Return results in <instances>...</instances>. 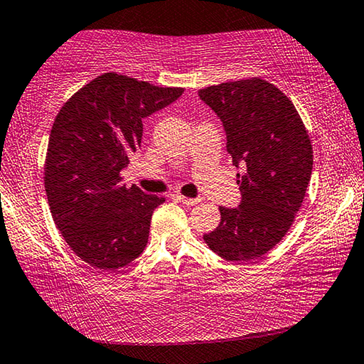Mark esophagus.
<instances>
[{
  "instance_id": "34e87169",
  "label": "esophagus",
  "mask_w": 364,
  "mask_h": 364,
  "mask_svg": "<svg viewBox=\"0 0 364 364\" xmlns=\"http://www.w3.org/2000/svg\"><path fill=\"white\" fill-rule=\"evenodd\" d=\"M173 199H176L178 202H181V204H184V205H196V204H199V202H200L199 197L193 199V197H184L181 194H175Z\"/></svg>"
}]
</instances>
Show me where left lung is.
<instances>
[{
    "mask_svg": "<svg viewBox=\"0 0 364 364\" xmlns=\"http://www.w3.org/2000/svg\"><path fill=\"white\" fill-rule=\"evenodd\" d=\"M199 97L220 117L226 151L242 170L241 202L220 207V225L204 241L225 260H254L286 236L301 207L313 168L310 136L292 101L262 78L208 86Z\"/></svg>",
    "mask_w": 364,
    "mask_h": 364,
    "instance_id": "1",
    "label": "left lung"
}]
</instances>
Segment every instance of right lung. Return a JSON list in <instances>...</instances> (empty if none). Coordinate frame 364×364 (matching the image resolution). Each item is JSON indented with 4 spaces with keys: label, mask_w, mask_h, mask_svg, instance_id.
<instances>
[{
    "label": "right lung",
    "mask_w": 364,
    "mask_h": 364,
    "mask_svg": "<svg viewBox=\"0 0 364 364\" xmlns=\"http://www.w3.org/2000/svg\"><path fill=\"white\" fill-rule=\"evenodd\" d=\"M183 91L104 73L59 110L46 152V196L65 242L91 267L122 268L144 250L152 212L165 197L127 188L120 171L141 147L143 119Z\"/></svg>",
    "instance_id": "1"
}]
</instances>
